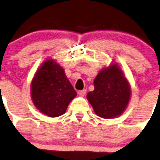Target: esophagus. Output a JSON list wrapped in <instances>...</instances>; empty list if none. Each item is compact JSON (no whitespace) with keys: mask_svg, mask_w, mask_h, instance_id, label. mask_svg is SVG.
Instances as JSON below:
<instances>
[{"mask_svg":"<svg viewBox=\"0 0 160 160\" xmlns=\"http://www.w3.org/2000/svg\"><path fill=\"white\" fill-rule=\"evenodd\" d=\"M86 92H87L86 89H83V90L79 91V92H78V93H79V95H80V97H84V96H85V94H86Z\"/></svg>","mask_w":160,"mask_h":160,"instance_id":"1","label":"esophagus"}]
</instances>
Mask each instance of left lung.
<instances>
[{
	"label": "left lung",
	"mask_w": 160,
	"mask_h": 160,
	"mask_svg": "<svg viewBox=\"0 0 160 160\" xmlns=\"http://www.w3.org/2000/svg\"><path fill=\"white\" fill-rule=\"evenodd\" d=\"M94 90L87 99L98 116L111 119L121 115L129 102L131 88L128 80L116 63L100 71L93 81Z\"/></svg>",
	"instance_id": "obj_1"
}]
</instances>
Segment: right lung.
<instances>
[{
    "label": "right lung",
    "instance_id": "add662e5",
    "mask_svg": "<svg viewBox=\"0 0 160 160\" xmlns=\"http://www.w3.org/2000/svg\"><path fill=\"white\" fill-rule=\"evenodd\" d=\"M76 95L63 68L53 59L44 62L32 80L31 96L33 104L49 117L63 115Z\"/></svg>",
    "mask_w": 160,
    "mask_h": 160
}]
</instances>
